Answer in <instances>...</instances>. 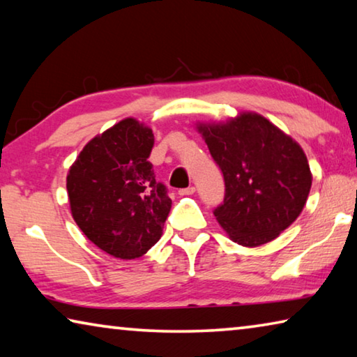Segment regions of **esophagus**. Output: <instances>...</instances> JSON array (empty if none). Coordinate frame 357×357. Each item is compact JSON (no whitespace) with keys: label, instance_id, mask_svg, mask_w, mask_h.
<instances>
[{"label":"esophagus","instance_id":"esophagus-1","mask_svg":"<svg viewBox=\"0 0 357 357\" xmlns=\"http://www.w3.org/2000/svg\"><path fill=\"white\" fill-rule=\"evenodd\" d=\"M192 193H195V187H193V185H190V187H187V189H181V190H179V195H181V197H187V195H192Z\"/></svg>","mask_w":357,"mask_h":357}]
</instances>
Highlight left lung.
<instances>
[{"instance_id": "8db88e82", "label": "left lung", "mask_w": 357, "mask_h": 357, "mask_svg": "<svg viewBox=\"0 0 357 357\" xmlns=\"http://www.w3.org/2000/svg\"><path fill=\"white\" fill-rule=\"evenodd\" d=\"M198 130L225 181V198L214 209L217 222L241 245L275 239L309 197L312 173L304 151L257 113L200 124Z\"/></svg>"}]
</instances>
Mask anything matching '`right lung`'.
Here are the masks:
<instances>
[{"label":"right lung","instance_id":"add662e5","mask_svg":"<svg viewBox=\"0 0 357 357\" xmlns=\"http://www.w3.org/2000/svg\"><path fill=\"white\" fill-rule=\"evenodd\" d=\"M153 130L134 118L94 137L68 174L72 217L91 243L121 259L146 253L172 209L148 157Z\"/></svg>","mask_w":357,"mask_h":357}]
</instances>
